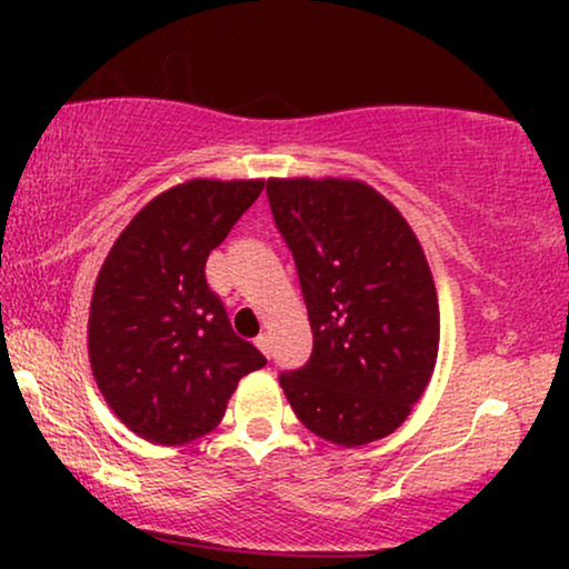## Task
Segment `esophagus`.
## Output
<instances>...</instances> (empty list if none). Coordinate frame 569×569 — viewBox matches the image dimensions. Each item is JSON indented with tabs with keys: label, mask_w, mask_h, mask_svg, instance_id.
Masks as SVG:
<instances>
[{
	"label": "esophagus",
	"mask_w": 569,
	"mask_h": 569,
	"mask_svg": "<svg viewBox=\"0 0 569 569\" xmlns=\"http://www.w3.org/2000/svg\"><path fill=\"white\" fill-rule=\"evenodd\" d=\"M253 342H257V348L264 352V356H270V337L267 335H259L257 339H253Z\"/></svg>",
	"instance_id": "34e87169"
}]
</instances>
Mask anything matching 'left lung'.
<instances>
[{
  "label": "left lung",
  "instance_id": "1",
  "mask_svg": "<svg viewBox=\"0 0 569 569\" xmlns=\"http://www.w3.org/2000/svg\"><path fill=\"white\" fill-rule=\"evenodd\" d=\"M297 262L312 356L280 375L307 430L337 447L385 439L426 393L439 356V297L420 240L358 179H267Z\"/></svg>",
  "mask_w": 569,
  "mask_h": 569
}]
</instances>
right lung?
<instances>
[{"mask_svg":"<svg viewBox=\"0 0 569 569\" xmlns=\"http://www.w3.org/2000/svg\"><path fill=\"white\" fill-rule=\"evenodd\" d=\"M264 189L192 179L130 219L96 278L88 356L107 403L141 439L179 447L211 433L267 358L232 331L206 259Z\"/></svg>","mask_w":569,"mask_h":569,"instance_id":"add662e5","label":"right lung"}]
</instances>
